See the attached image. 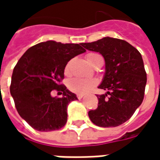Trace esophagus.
<instances>
[{"mask_svg":"<svg viewBox=\"0 0 160 160\" xmlns=\"http://www.w3.org/2000/svg\"><path fill=\"white\" fill-rule=\"evenodd\" d=\"M83 97H84L83 94H77V98H78L79 99H81Z\"/></svg>","mask_w":160,"mask_h":160,"instance_id":"obj_1","label":"esophagus"}]
</instances>
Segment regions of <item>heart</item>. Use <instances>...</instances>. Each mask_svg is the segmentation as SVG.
Listing matches in <instances>:
<instances>
[{
	"mask_svg": "<svg viewBox=\"0 0 160 160\" xmlns=\"http://www.w3.org/2000/svg\"><path fill=\"white\" fill-rule=\"evenodd\" d=\"M98 57H101L98 54L96 53H90L87 56V59L88 62L92 65L95 62V60ZM70 64L71 62H68L65 68V73H68L70 70ZM97 85V80L94 79H81V78H73L69 80L68 82V88L70 90L78 94H84L90 92L95 86Z\"/></svg>",
	"mask_w": 160,
	"mask_h": 160,
	"instance_id": "b5f03b06",
	"label": "heart"
}]
</instances>
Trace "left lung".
I'll list each match as a JSON object with an SVG mask.
<instances>
[{
  "instance_id": "1",
  "label": "left lung",
  "mask_w": 160,
  "mask_h": 160,
  "mask_svg": "<svg viewBox=\"0 0 160 160\" xmlns=\"http://www.w3.org/2000/svg\"><path fill=\"white\" fill-rule=\"evenodd\" d=\"M81 45L100 53L105 61L98 88L107 92L98 95V108L88 116L99 127L119 126L133 116L144 98L147 73L141 53L126 41L110 37Z\"/></svg>"
}]
</instances>
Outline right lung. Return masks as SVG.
Masks as SVG:
<instances>
[{
    "label": "right lung",
    "instance_id": "obj_1",
    "mask_svg": "<svg viewBox=\"0 0 160 160\" xmlns=\"http://www.w3.org/2000/svg\"><path fill=\"white\" fill-rule=\"evenodd\" d=\"M86 52L78 43L46 41L31 47L13 68L10 86L19 116L30 126L41 132L57 130L67 122V109L76 95L60 84L70 60ZM53 90L63 97L51 96Z\"/></svg>",
    "mask_w": 160,
    "mask_h": 160
}]
</instances>
